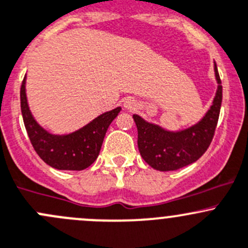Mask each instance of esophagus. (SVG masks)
Listing matches in <instances>:
<instances>
[{"label":"esophagus","instance_id":"esophagus-1","mask_svg":"<svg viewBox=\"0 0 248 248\" xmlns=\"http://www.w3.org/2000/svg\"><path fill=\"white\" fill-rule=\"evenodd\" d=\"M123 106L125 109H127V111H132V109H135V107H136V102H135V100H132L131 97H127V99L124 100Z\"/></svg>","mask_w":248,"mask_h":248}]
</instances>
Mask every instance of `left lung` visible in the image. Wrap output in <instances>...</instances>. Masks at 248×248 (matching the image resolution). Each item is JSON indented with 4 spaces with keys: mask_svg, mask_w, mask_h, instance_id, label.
Wrapping results in <instances>:
<instances>
[{
    "mask_svg": "<svg viewBox=\"0 0 248 248\" xmlns=\"http://www.w3.org/2000/svg\"><path fill=\"white\" fill-rule=\"evenodd\" d=\"M215 76L218 83L216 96L210 109L197 124L170 131L159 125L149 123L134 114L137 126V146L143 160L159 171H173L197 161L207 151L215 135L222 105V85L215 63Z\"/></svg>",
    "mask_w": 248,
    "mask_h": 248,
    "instance_id": "obj_1",
    "label": "left lung"
}]
</instances>
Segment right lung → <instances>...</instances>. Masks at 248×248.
Segmentation results:
<instances>
[{"label":"right lung","instance_id":"1","mask_svg":"<svg viewBox=\"0 0 248 248\" xmlns=\"http://www.w3.org/2000/svg\"><path fill=\"white\" fill-rule=\"evenodd\" d=\"M20 106L24 124L36 153L51 168L71 171L84 170L96 160L107 129L122 109L117 107L105 112L71 134H50L31 113L26 97V77L20 88Z\"/></svg>","mask_w":248,"mask_h":248}]
</instances>
